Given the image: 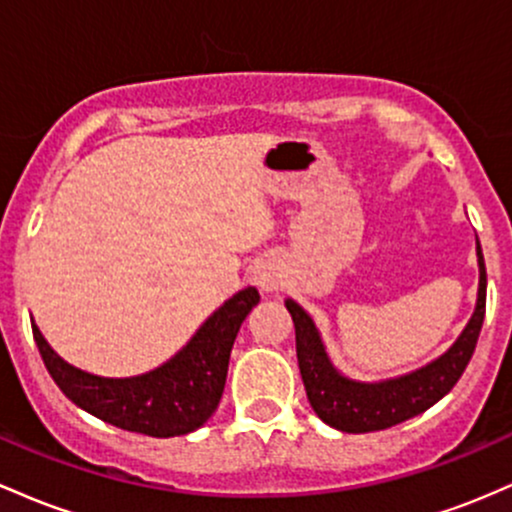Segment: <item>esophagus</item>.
<instances>
[{
	"label": "esophagus",
	"mask_w": 512,
	"mask_h": 512,
	"mask_svg": "<svg viewBox=\"0 0 512 512\" xmlns=\"http://www.w3.org/2000/svg\"><path fill=\"white\" fill-rule=\"evenodd\" d=\"M254 280L261 290L266 292L278 290V287L283 285V268H280V263L273 261V258H266V261H261L256 266Z\"/></svg>",
	"instance_id": "1"
}]
</instances>
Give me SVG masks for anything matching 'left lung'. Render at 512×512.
<instances>
[{
  "instance_id": "8db88e82",
  "label": "left lung",
  "mask_w": 512,
  "mask_h": 512,
  "mask_svg": "<svg viewBox=\"0 0 512 512\" xmlns=\"http://www.w3.org/2000/svg\"><path fill=\"white\" fill-rule=\"evenodd\" d=\"M476 256H479V300L467 329L445 355L399 380L363 384L338 375L326 358L309 314L300 304L292 300L285 302L287 312L295 321L297 363H300L307 399L321 421L343 433H372V430L392 428L430 409L455 387L472 360L486 314V266L479 239H476Z\"/></svg>"
}]
</instances>
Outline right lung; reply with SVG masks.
Returning <instances> with one entry per match:
<instances>
[{
  "mask_svg": "<svg viewBox=\"0 0 512 512\" xmlns=\"http://www.w3.org/2000/svg\"><path fill=\"white\" fill-rule=\"evenodd\" d=\"M258 300L256 287L237 292L200 326L176 358L130 380H106L67 365L38 326H31L40 358L72 404L130 433L174 438L200 428L215 413L225 392L234 338Z\"/></svg>",
  "mask_w": 512,
  "mask_h": 512,
  "instance_id": "1",
  "label": "right lung"
}]
</instances>
